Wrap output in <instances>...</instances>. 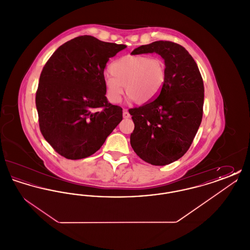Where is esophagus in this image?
Returning <instances> with one entry per match:
<instances>
[{"label": "esophagus", "mask_w": 250, "mask_h": 250, "mask_svg": "<svg viewBox=\"0 0 250 250\" xmlns=\"http://www.w3.org/2000/svg\"><path fill=\"white\" fill-rule=\"evenodd\" d=\"M123 117H124L125 119H127V118L130 117V114H129V112L127 111V109H124V111H123Z\"/></svg>", "instance_id": "1"}]
</instances>
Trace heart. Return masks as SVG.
<instances>
[{"label":"heart","mask_w":250,"mask_h":250,"mask_svg":"<svg viewBox=\"0 0 250 250\" xmlns=\"http://www.w3.org/2000/svg\"><path fill=\"white\" fill-rule=\"evenodd\" d=\"M111 76L104 80L108 100L118 103L125 91L137 104H147L161 94L167 79L166 64L157 57L127 54L114 61L110 66Z\"/></svg>","instance_id":"heart-1"}]
</instances>
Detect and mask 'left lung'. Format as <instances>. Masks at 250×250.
Wrapping results in <instances>:
<instances>
[{"label": "left lung", "instance_id": "1", "mask_svg": "<svg viewBox=\"0 0 250 250\" xmlns=\"http://www.w3.org/2000/svg\"><path fill=\"white\" fill-rule=\"evenodd\" d=\"M159 54L166 64L167 79L159 96L133 107L134 152L155 166L170 164L189 149L202 123L204 86L201 72L188 51L170 41H155L135 48L131 54Z\"/></svg>", "mask_w": 250, "mask_h": 250}]
</instances>
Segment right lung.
I'll use <instances>...</instances> for the list:
<instances>
[{
	"label": "right lung",
	"instance_id": "right-lung-1",
	"mask_svg": "<svg viewBox=\"0 0 250 250\" xmlns=\"http://www.w3.org/2000/svg\"><path fill=\"white\" fill-rule=\"evenodd\" d=\"M125 48L78 36L44 65L36 95L39 127L59 155L76 160L95 154L123 119V108L107 102L104 69Z\"/></svg>",
	"mask_w": 250,
	"mask_h": 250
}]
</instances>
